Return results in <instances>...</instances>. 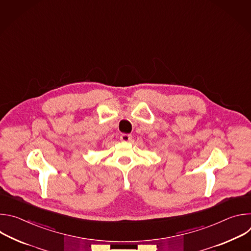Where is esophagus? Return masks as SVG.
<instances>
[{
  "instance_id": "34e87169",
  "label": "esophagus",
  "mask_w": 251,
  "mask_h": 251,
  "mask_svg": "<svg viewBox=\"0 0 251 251\" xmlns=\"http://www.w3.org/2000/svg\"><path fill=\"white\" fill-rule=\"evenodd\" d=\"M120 140L123 142H129L132 140V136L130 134H121L120 135Z\"/></svg>"
}]
</instances>
